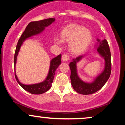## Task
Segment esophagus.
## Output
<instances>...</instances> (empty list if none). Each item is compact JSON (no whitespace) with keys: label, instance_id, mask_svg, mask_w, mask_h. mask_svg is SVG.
<instances>
[{"label":"esophagus","instance_id":"esophagus-1","mask_svg":"<svg viewBox=\"0 0 125 125\" xmlns=\"http://www.w3.org/2000/svg\"><path fill=\"white\" fill-rule=\"evenodd\" d=\"M69 57L66 54H63L62 56V59L63 61H67L69 60Z\"/></svg>","mask_w":125,"mask_h":125}]
</instances>
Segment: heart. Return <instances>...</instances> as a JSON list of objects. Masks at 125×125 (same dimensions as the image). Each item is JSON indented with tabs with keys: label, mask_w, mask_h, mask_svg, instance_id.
<instances>
[{
	"label": "heart",
	"mask_w": 125,
	"mask_h": 125,
	"mask_svg": "<svg viewBox=\"0 0 125 125\" xmlns=\"http://www.w3.org/2000/svg\"><path fill=\"white\" fill-rule=\"evenodd\" d=\"M61 39L54 38L56 44H61L63 42H69V49L72 54L83 53L92 41V34L89 30L77 24H69L61 31Z\"/></svg>",
	"instance_id": "obj_1"
}]
</instances>
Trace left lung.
<instances>
[{"label": "left lung", "mask_w": 125, "mask_h": 125, "mask_svg": "<svg viewBox=\"0 0 125 125\" xmlns=\"http://www.w3.org/2000/svg\"><path fill=\"white\" fill-rule=\"evenodd\" d=\"M99 42V40H97ZM97 51L105 60V68L104 72L91 83L83 82L78 77L76 71V63L83 57L81 55L73 59L69 64L71 69V80L73 88L77 93L82 94H90L96 92L105 84L111 73V54L108 43L106 39L100 42Z\"/></svg>", "instance_id": "8db88e82"}]
</instances>
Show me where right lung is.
<instances>
[{
	"mask_svg": "<svg viewBox=\"0 0 125 125\" xmlns=\"http://www.w3.org/2000/svg\"><path fill=\"white\" fill-rule=\"evenodd\" d=\"M54 20H55L54 18H49L41 20V21H31V22H30L28 24L24 32L23 33L21 38L19 39L18 44H17L15 53V56H14V64H15V66L16 63L17 56H18L20 48H21L23 41L25 39H26L27 38H29V37L40 33L43 31L46 27L48 26L52 23L53 22H54ZM61 54H59L58 56H56V58H53L51 62V65H50L48 76L47 78L46 79L45 81L43 82L38 84H31V85H26V84L21 83L19 81L18 77H17L15 73L16 79L18 83L22 88H23L25 90L29 92L31 94H40L46 92L51 88L52 83L53 81L55 71L58 68L59 66L60 65V64L61 63Z\"/></svg>",
	"mask_w": 125,
	"mask_h": 125,
	"instance_id": "add662e5",
	"label": "right lung"
}]
</instances>
